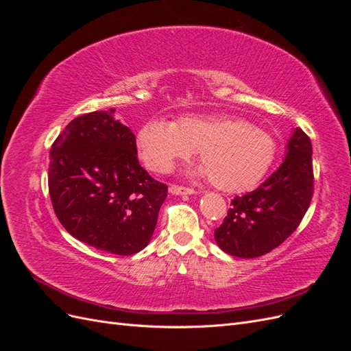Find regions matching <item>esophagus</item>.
<instances>
[{"label": "esophagus", "mask_w": 351, "mask_h": 351, "mask_svg": "<svg viewBox=\"0 0 351 351\" xmlns=\"http://www.w3.org/2000/svg\"><path fill=\"white\" fill-rule=\"evenodd\" d=\"M169 193L176 195V196H182V195H195L196 190L195 189H189V187H183V186H169Z\"/></svg>", "instance_id": "1"}]
</instances>
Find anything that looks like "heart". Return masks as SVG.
<instances>
[{
	"label": "heart",
	"instance_id": "obj_1",
	"mask_svg": "<svg viewBox=\"0 0 351 351\" xmlns=\"http://www.w3.org/2000/svg\"><path fill=\"white\" fill-rule=\"evenodd\" d=\"M145 165L155 173H169L178 161L197 151V174L228 193L246 192L268 173L277 154L271 133L236 117L186 115L174 123L149 120L136 136Z\"/></svg>",
	"mask_w": 351,
	"mask_h": 351
}]
</instances>
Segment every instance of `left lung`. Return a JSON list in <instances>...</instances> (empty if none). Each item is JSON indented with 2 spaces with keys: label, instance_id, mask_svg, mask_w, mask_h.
Returning a JSON list of instances; mask_svg holds the SVG:
<instances>
[{
  "label": "left lung",
  "instance_id": "1",
  "mask_svg": "<svg viewBox=\"0 0 351 351\" xmlns=\"http://www.w3.org/2000/svg\"><path fill=\"white\" fill-rule=\"evenodd\" d=\"M312 196V143L297 127L277 171L256 190L231 200L224 222L215 230V241L231 256H262L293 234Z\"/></svg>",
  "mask_w": 351,
  "mask_h": 351
}]
</instances>
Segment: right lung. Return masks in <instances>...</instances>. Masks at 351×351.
Segmentation results:
<instances>
[{"label": "right lung", "mask_w": 351, "mask_h": 351, "mask_svg": "<svg viewBox=\"0 0 351 351\" xmlns=\"http://www.w3.org/2000/svg\"><path fill=\"white\" fill-rule=\"evenodd\" d=\"M114 112L93 111L67 124L49 151L48 187L74 239L129 256L149 244L167 186L141 167L136 137Z\"/></svg>", "instance_id": "obj_1"}]
</instances>
